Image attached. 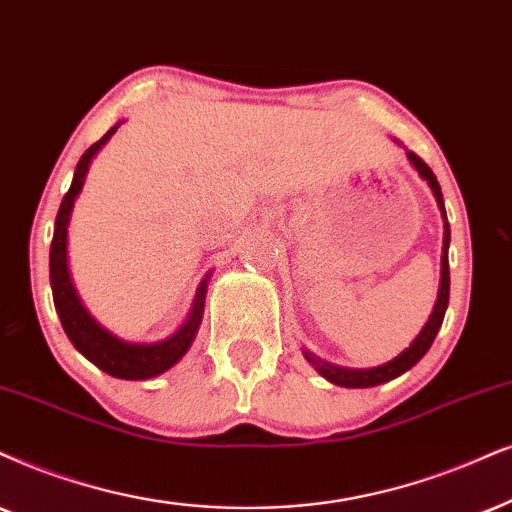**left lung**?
Here are the masks:
<instances>
[{"label": "left lung", "mask_w": 512, "mask_h": 512, "mask_svg": "<svg viewBox=\"0 0 512 512\" xmlns=\"http://www.w3.org/2000/svg\"><path fill=\"white\" fill-rule=\"evenodd\" d=\"M406 158H409V163L416 167L418 177H423L425 181H428L432 196H435V200H437V208H439V212H442V219H444L442 278H439V293H437L435 309H432L430 319L423 326V331L416 335V340H413L411 345L404 349V352H399L392 361H387V364H380V366H373V368H345V366H335V364H331V361L316 357V354L309 352V349H302L304 359H307L309 364L316 368V373H321L323 378L328 380V383H333L338 387H354V390H359V387L383 385V383H390V380H394V378H399L401 373H406L409 368L416 366L418 361L425 357V352H428L432 342H435L439 328H442L446 307H449V241H451V229H449V222H446L442 189H439V181H437L435 174H432L430 167L425 165L416 153L406 151Z\"/></svg>", "instance_id": "1"}]
</instances>
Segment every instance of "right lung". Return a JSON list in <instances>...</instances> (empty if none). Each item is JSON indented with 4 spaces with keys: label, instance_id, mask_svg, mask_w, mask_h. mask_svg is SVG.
<instances>
[{
    "label": "right lung",
    "instance_id": "right-lung-1",
    "mask_svg": "<svg viewBox=\"0 0 512 512\" xmlns=\"http://www.w3.org/2000/svg\"><path fill=\"white\" fill-rule=\"evenodd\" d=\"M122 122L125 120L115 122V125L108 129V132L103 134L94 146H89L80 158V163L75 167L73 184H70L68 193L63 196V203L56 215L54 241H51V252H49V278H51V293H54L58 319H61L63 331H66L68 340L73 342L77 352L92 361L94 366H99L103 373L113 375V378L148 380V378H155V375L170 371V368L177 364V361H181V357H184L186 352H189L193 340H196L200 321H203L210 274H205L203 281H200V286L196 290V300L191 304V312L186 316V321L181 323L172 335H167L165 340H158V342L122 340L115 333L108 331V328H103L82 304L68 269V224H70V215H73L75 200L80 196L84 179H87L89 165H92L96 153H99L101 148L111 141L113 134L118 132Z\"/></svg>",
    "mask_w": 512,
    "mask_h": 512
}]
</instances>
